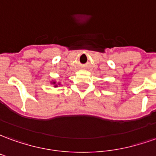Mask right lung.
<instances>
[{
    "label": "right lung",
    "instance_id": "obj_1",
    "mask_svg": "<svg viewBox=\"0 0 156 156\" xmlns=\"http://www.w3.org/2000/svg\"><path fill=\"white\" fill-rule=\"evenodd\" d=\"M51 84H52L53 86H54L55 88H57V87H58V85H61V83L60 82H58V83H57V81L56 80H51Z\"/></svg>",
    "mask_w": 156,
    "mask_h": 156
}]
</instances>
